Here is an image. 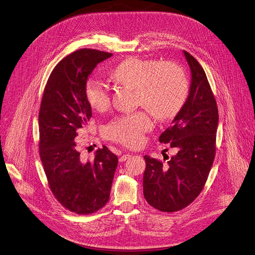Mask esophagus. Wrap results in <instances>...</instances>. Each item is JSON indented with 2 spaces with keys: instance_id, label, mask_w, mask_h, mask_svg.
<instances>
[{
  "instance_id": "1",
  "label": "esophagus",
  "mask_w": 255,
  "mask_h": 255,
  "mask_svg": "<svg viewBox=\"0 0 255 255\" xmlns=\"http://www.w3.org/2000/svg\"><path fill=\"white\" fill-rule=\"evenodd\" d=\"M130 154H128V153H126V154H123L121 157H120V161L121 162H124V161H126L127 159H128V158H130Z\"/></svg>"
}]
</instances>
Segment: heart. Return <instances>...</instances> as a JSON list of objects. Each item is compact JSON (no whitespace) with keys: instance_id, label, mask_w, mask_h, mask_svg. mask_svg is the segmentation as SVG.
<instances>
[{"instance_id":"obj_1","label":"heart","mask_w":255,"mask_h":255,"mask_svg":"<svg viewBox=\"0 0 255 255\" xmlns=\"http://www.w3.org/2000/svg\"><path fill=\"white\" fill-rule=\"evenodd\" d=\"M112 77L118 84L134 90L136 104L158 121L177 116L188 96V84L182 70L170 63L129 58L115 68ZM86 95L94 109L105 111L110 107V90L103 82L90 80ZM151 127L148 115L136 112L113 120L106 126L104 134L126 146L137 147L142 142L143 133Z\"/></svg>"}]
</instances>
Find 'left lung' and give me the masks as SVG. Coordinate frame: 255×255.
I'll return each instance as SVG.
<instances>
[{"label": "left lung", "instance_id": "obj_1", "mask_svg": "<svg viewBox=\"0 0 255 255\" xmlns=\"http://www.w3.org/2000/svg\"><path fill=\"white\" fill-rule=\"evenodd\" d=\"M190 70L188 97L171 126L159 136L176 151L166 163L144 155L143 195L149 205L163 211L180 210L202 190L215 156L218 111L204 70L186 51Z\"/></svg>", "mask_w": 255, "mask_h": 255}]
</instances>
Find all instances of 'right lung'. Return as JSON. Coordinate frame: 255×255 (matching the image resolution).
I'll list each match as a JSON object with an SVG mask.
<instances>
[{"label":"right lung","mask_w":255,"mask_h":255,"mask_svg":"<svg viewBox=\"0 0 255 255\" xmlns=\"http://www.w3.org/2000/svg\"><path fill=\"white\" fill-rule=\"evenodd\" d=\"M112 56L82 49L64 58L48 80L40 108V156L50 187L63 206L79 214L106 205L119 162L106 145L95 152L94 159L85 160L77 141L92 118L88 78Z\"/></svg>","instance_id":"obj_1"}]
</instances>
